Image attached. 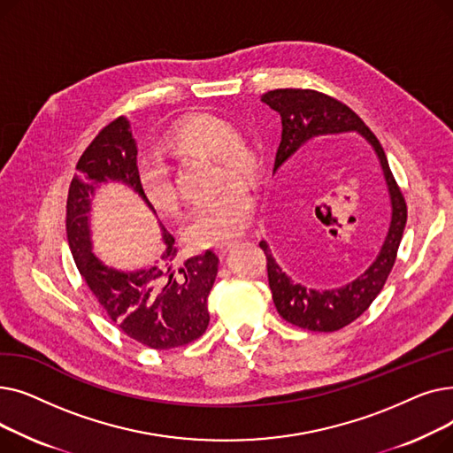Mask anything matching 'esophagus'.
Masks as SVG:
<instances>
[{
	"label": "esophagus",
	"mask_w": 453,
	"mask_h": 453,
	"mask_svg": "<svg viewBox=\"0 0 453 453\" xmlns=\"http://www.w3.org/2000/svg\"><path fill=\"white\" fill-rule=\"evenodd\" d=\"M234 246V242H226V244H220V246H217V248H214V251H217V255L219 257H224L231 248Z\"/></svg>",
	"instance_id": "34e87169"
}]
</instances>
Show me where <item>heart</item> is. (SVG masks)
Masks as SVG:
<instances>
[{"label":"heart","instance_id":"b5f03b06","mask_svg":"<svg viewBox=\"0 0 453 453\" xmlns=\"http://www.w3.org/2000/svg\"><path fill=\"white\" fill-rule=\"evenodd\" d=\"M165 149L174 156L214 157L219 178H251L258 159L255 150L231 123L214 115H195L181 121L165 137ZM139 181L150 203L163 214L178 211V193L169 166L161 161H145L139 169ZM253 198L244 183L231 181L198 202L185 222L187 241L198 246H220L242 234L250 224Z\"/></svg>","mask_w":453,"mask_h":453}]
</instances>
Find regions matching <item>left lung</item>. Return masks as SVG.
Listing matches in <instances>:
<instances>
[{"label": "left lung", "mask_w": 453, "mask_h": 453, "mask_svg": "<svg viewBox=\"0 0 453 453\" xmlns=\"http://www.w3.org/2000/svg\"><path fill=\"white\" fill-rule=\"evenodd\" d=\"M260 101L277 111L282 123L273 174L308 142L345 134H358L364 137L374 150L380 169H382L391 207L386 239L365 272L343 287L328 290L304 287L279 266L266 241H260L258 244L266 253L268 282L280 318L296 326L314 332L340 330L356 318H360L376 299L380 290L384 288L395 265L403 227H406V202H403L400 188L391 174L380 141L349 106L312 89H273L265 93Z\"/></svg>", "instance_id": "left-lung-1"}]
</instances>
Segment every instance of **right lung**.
I'll return each mask as SVG.
<instances>
[{
	"mask_svg": "<svg viewBox=\"0 0 453 453\" xmlns=\"http://www.w3.org/2000/svg\"><path fill=\"white\" fill-rule=\"evenodd\" d=\"M108 183H121L147 203L137 171V142L127 117L99 132L77 163L69 185L65 233L75 265L108 318L132 340L166 350L198 340L207 325V297L219 273V257L211 250L176 263L174 236L161 222L165 251L154 265L117 270L93 253L91 202Z\"/></svg>",
	"mask_w": 453,
	"mask_h": 453,
	"instance_id": "add662e5",
	"label": "right lung"
}]
</instances>
